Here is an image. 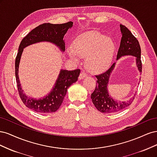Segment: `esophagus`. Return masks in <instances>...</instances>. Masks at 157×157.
I'll use <instances>...</instances> for the list:
<instances>
[{"instance_id":"34e87169","label":"esophagus","mask_w":157,"mask_h":157,"mask_svg":"<svg viewBox=\"0 0 157 157\" xmlns=\"http://www.w3.org/2000/svg\"><path fill=\"white\" fill-rule=\"evenodd\" d=\"M85 77H86V74L85 73L84 71H82L81 73H80V75H79V79H82L84 78Z\"/></svg>"}]
</instances>
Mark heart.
Instances as JSON below:
<instances>
[{"mask_svg":"<svg viewBox=\"0 0 157 157\" xmlns=\"http://www.w3.org/2000/svg\"><path fill=\"white\" fill-rule=\"evenodd\" d=\"M115 50L112 40L98 32H89L80 35L69 47L68 53L75 60L79 56L86 57L88 70L98 72L105 69L110 63Z\"/></svg>","mask_w":157,"mask_h":157,"instance_id":"heart-1","label":"heart"}]
</instances>
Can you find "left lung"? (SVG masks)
<instances>
[{"label":"left lung","instance_id":"8db88e82","mask_svg":"<svg viewBox=\"0 0 157 157\" xmlns=\"http://www.w3.org/2000/svg\"><path fill=\"white\" fill-rule=\"evenodd\" d=\"M122 37L119 48L118 50L117 59L126 55L136 57V64L138 70L141 73L142 63L141 60V48L136 38L132 35L131 31L124 25H120ZM113 63L107 71L96 75L97 84L94 92L91 94V99L99 111L103 113H113L122 111L131 105L134 97L127 101H117L109 96L107 92V85L111 73L115 67Z\"/></svg>","mask_w":157,"mask_h":157}]
</instances>
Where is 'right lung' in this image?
<instances>
[{"instance_id": "add662e5", "label": "right lung", "mask_w": 157, "mask_h": 157, "mask_svg": "<svg viewBox=\"0 0 157 157\" xmlns=\"http://www.w3.org/2000/svg\"><path fill=\"white\" fill-rule=\"evenodd\" d=\"M73 23L68 21L62 24L43 23L35 27L23 38L19 46L15 61V75L19 96L26 107L37 113H50L56 111L61 105L68 88L73 83L77 81L80 75L79 69L73 71L61 70L54 88L51 92L42 99H36L25 96L21 89L18 77V69L23 48L36 42L47 41L58 46L61 51L65 50L63 37L69 28L73 27Z\"/></svg>"}]
</instances>
